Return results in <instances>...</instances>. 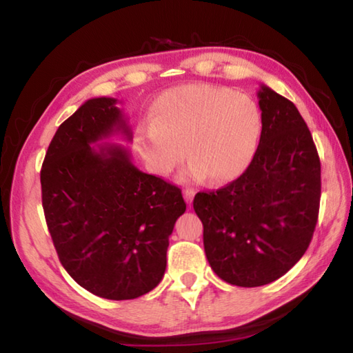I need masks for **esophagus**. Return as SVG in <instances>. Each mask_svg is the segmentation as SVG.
I'll use <instances>...</instances> for the list:
<instances>
[{"mask_svg":"<svg viewBox=\"0 0 353 353\" xmlns=\"http://www.w3.org/2000/svg\"><path fill=\"white\" fill-rule=\"evenodd\" d=\"M183 198H185V201H187V204L190 205L191 202H193V198H194V190L193 188H185L183 190Z\"/></svg>","mask_w":353,"mask_h":353,"instance_id":"1","label":"esophagus"}]
</instances>
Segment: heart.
Instances as JSON below:
<instances>
[{"label":"heart","instance_id":"obj_1","mask_svg":"<svg viewBox=\"0 0 353 353\" xmlns=\"http://www.w3.org/2000/svg\"><path fill=\"white\" fill-rule=\"evenodd\" d=\"M263 129L255 101L230 88L187 83L155 98L151 124L135 135L137 151L148 168L166 176L191 159L183 181L225 183L240 177L252 162ZM185 151H183V148Z\"/></svg>","mask_w":353,"mask_h":353}]
</instances>
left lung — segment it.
Listing matches in <instances>:
<instances>
[{
  "label": "left lung",
  "instance_id": "8db88e82",
  "mask_svg": "<svg viewBox=\"0 0 353 353\" xmlns=\"http://www.w3.org/2000/svg\"><path fill=\"white\" fill-rule=\"evenodd\" d=\"M256 94L263 129L252 162L236 181L193 201L212 270L244 288L274 282L302 259L321 201V162L307 123L270 87Z\"/></svg>",
  "mask_w": 353,
  "mask_h": 353
}]
</instances>
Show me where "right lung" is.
Masks as SVG:
<instances>
[{
    "label": "right lung",
    "mask_w": 353,
    "mask_h": 353,
    "mask_svg": "<svg viewBox=\"0 0 353 353\" xmlns=\"http://www.w3.org/2000/svg\"><path fill=\"white\" fill-rule=\"evenodd\" d=\"M118 132L132 140L117 99H88L52 137L40 183L62 266L94 296L128 301L163 279L170 235L187 204L176 185L137 168L124 146H92Z\"/></svg>",
    "instance_id": "right-lung-1"
}]
</instances>
